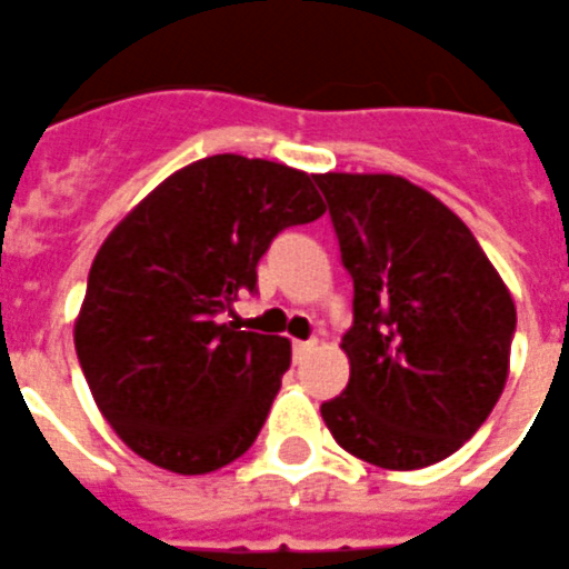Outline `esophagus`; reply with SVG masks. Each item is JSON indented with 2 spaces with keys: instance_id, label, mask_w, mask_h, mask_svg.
I'll use <instances>...</instances> for the list:
<instances>
[{
  "instance_id": "34e87169",
  "label": "esophagus",
  "mask_w": 569,
  "mask_h": 569,
  "mask_svg": "<svg viewBox=\"0 0 569 569\" xmlns=\"http://www.w3.org/2000/svg\"><path fill=\"white\" fill-rule=\"evenodd\" d=\"M313 349H316V340H298V342H295V346H292V352H295V361H303V358H307V355H310V352H313Z\"/></svg>"
}]
</instances>
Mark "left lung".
Here are the masks:
<instances>
[{"label":"left lung","mask_w":569,"mask_h":569,"mask_svg":"<svg viewBox=\"0 0 569 569\" xmlns=\"http://www.w3.org/2000/svg\"><path fill=\"white\" fill-rule=\"evenodd\" d=\"M355 283L342 337L349 385L322 402L342 450L390 471L441 462L496 409L516 307L471 229L429 190L388 172H322Z\"/></svg>","instance_id":"8db88e82"}]
</instances>
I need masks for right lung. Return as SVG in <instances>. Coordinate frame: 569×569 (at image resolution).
Returning a JSON list of instances; mask_svg holds the SVG:
<instances>
[{
  "instance_id": "add662e5",
  "label": "right lung",
  "mask_w": 569,
  "mask_h": 569,
  "mask_svg": "<svg viewBox=\"0 0 569 569\" xmlns=\"http://www.w3.org/2000/svg\"><path fill=\"white\" fill-rule=\"evenodd\" d=\"M325 214L313 176L241 154L193 160L130 208L94 256L73 346L137 457L208 475L259 436L292 346L220 322L277 232Z\"/></svg>"
}]
</instances>
